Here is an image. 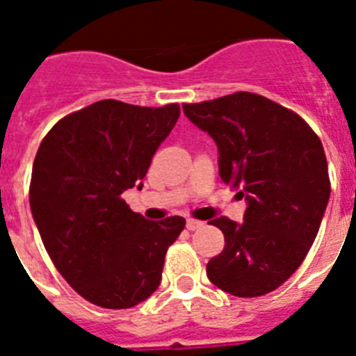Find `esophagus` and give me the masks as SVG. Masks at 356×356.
<instances>
[{
	"mask_svg": "<svg viewBox=\"0 0 356 356\" xmlns=\"http://www.w3.org/2000/svg\"><path fill=\"white\" fill-rule=\"evenodd\" d=\"M203 225H205V222L197 221V219H187V229H191V232L203 228Z\"/></svg>",
	"mask_w": 356,
	"mask_h": 356,
	"instance_id": "obj_1",
	"label": "esophagus"
}]
</instances>
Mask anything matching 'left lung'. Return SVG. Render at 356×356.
<instances>
[{"mask_svg": "<svg viewBox=\"0 0 356 356\" xmlns=\"http://www.w3.org/2000/svg\"><path fill=\"white\" fill-rule=\"evenodd\" d=\"M191 121L219 149V176L246 197L244 221L217 217L225 250L207 275L237 298H257L285 284L316 241L330 197L328 162L303 118L253 92L185 103Z\"/></svg>", "mask_w": 356, "mask_h": 356, "instance_id": "1", "label": "left lung"}]
</instances>
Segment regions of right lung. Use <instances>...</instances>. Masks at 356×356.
I'll return each mask as SVG.
<instances>
[{"instance_id": "add662e5", "label": "right lung", "mask_w": 356, "mask_h": 356, "mask_svg": "<svg viewBox=\"0 0 356 356\" xmlns=\"http://www.w3.org/2000/svg\"><path fill=\"white\" fill-rule=\"evenodd\" d=\"M180 105L103 99L65 115L37 149L30 209L49 259L81 298L131 308L159 289L180 216L147 221L121 194L139 185Z\"/></svg>"}]
</instances>
